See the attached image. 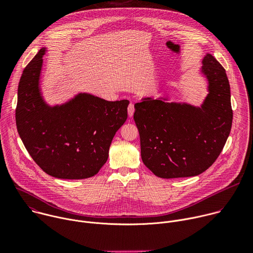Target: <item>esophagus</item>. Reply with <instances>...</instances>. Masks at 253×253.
<instances>
[{"mask_svg":"<svg viewBox=\"0 0 253 253\" xmlns=\"http://www.w3.org/2000/svg\"><path fill=\"white\" fill-rule=\"evenodd\" d=\"M133 114H134V105L132 103H130L128 106V115H129V117H132Z\"/></svg>","mask_w":253,"mask_h":253,"instance_id":"34e87169","label":"esophagus"}]
</instances>
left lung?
Segmentation results:
<instances>
[{"label":"left lung","mask_w":253,"mask_h":253,"mask_svg":"<svg viewBox=\"0 0 253 253\" xmlns=\"http://www.w3.org/2000/svg\"><path fill=\"white\" fill-rule=\"evenodd\" d=\"M199 74L207 91L200 106L168 97H144L134 106L142 161L160 178L201 174L217 159L229 136L233 114L225 70L207 53Z\"/></svg>","instance_id":"left-lung-1"}]
</instances>
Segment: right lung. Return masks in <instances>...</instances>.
<instances>
[{
  "instance_id": "add662e5",
  "label": "right lung",
  "mask_w": 253,
  "mask_h": 253,
  "mask_svg": "<svg viewBox=\"0 0 253 253\" xmlns=\"http://www.w3.org/2000/svg\"><path fill=\"white\" fill-rule=\"evenodd\" d=\"M42 48L25 68L18 87L16 124L24 145L43 171L60 179H85L106 163L113 137L125 123L128 100L107 101L79 92L49 104L41 85Z\"/></svg>"
}]
</instances>
